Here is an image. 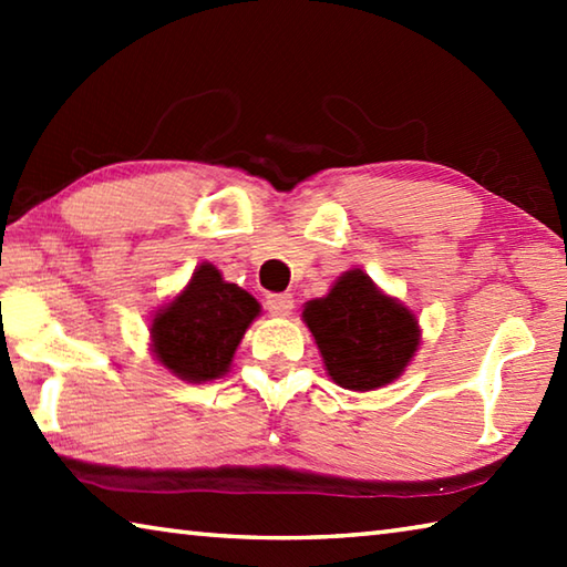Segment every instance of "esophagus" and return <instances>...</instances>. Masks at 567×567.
Here are the masks:
<instances>
[{
	"label": "esophagus",
	"mask_w": 567,
	"mask_h": 567,
	"mask_svg": "<svg viewBox=\"0 0 567 567\" xmlns=\"http://www.w3.org/2000/svg\"><path fill=\"white\" fill-rule=\"evenodd\" d=\"M292 295H270L267 297V310H270L272 315H277V318H285V315L292 312Z\"/></svg>",
	"instance_id": "obj_1"
}]
</instances>
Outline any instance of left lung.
Wrapping results in <instances>:
<instances>
[{
  "label": "left lung",
  "instance_id": "1",
  "mask_svg": "<svg viewBox=\"0 0 567 567\" xmlns=\"http://www.w3.org/2000/svg\"><path fill=\"white\" fill-rule=\"evenodd\" d=\"M302 322L330 380L354 392L395 382L422 340L415 312L382 292L360 267L342 272L324 297L305 302Z\"/></svg>",
  "mask_w": 567,
  "mask_h": 567
}]
</instances>
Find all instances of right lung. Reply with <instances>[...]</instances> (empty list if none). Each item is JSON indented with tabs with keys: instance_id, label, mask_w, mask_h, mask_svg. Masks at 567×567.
<instances>
[{
	"instance_id": "right-lung-1",
	"label": "right lung",
	"mask_w": 567,
	"mask_h": 567,
	"mask_svg": "<svg viewBox=\"0 0 567 567\" xmlns=\"http://www.w3.org/2000/svg\"><path fill=\"white\" fill-rule=\"evenodd\" d=\"M262 307L243 287L227 282L215 265L195 267L189 282L150 320V350L172 375L213 382L233 358Z\"/></svg>"
}]
</instances>
